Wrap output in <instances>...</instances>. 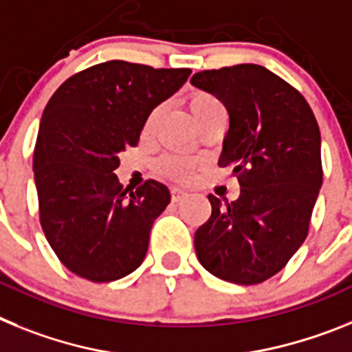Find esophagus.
<instances>
[{
    "label": "esophagus",
    "instance_id": "esophagus-1",
    "mask_svg": "<svg viewBox=\"0 0 352 352\" xmlns=\"http://www.w3.org/2000/svg\"><path fill=\"white\" fill-rule=\"evenodd\" d=\"M186 197H188V193H186V191H182V189H179V188L172 189V201H173V204H177V201H180V200H184Z\"/></svg>",
    "mask_w": 352,
    "mask_h": 352
}]
</instances>
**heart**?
<instances>
[{
	"mask_svg": "<svg viewBox=\"0 0 352 352\" xmlns=\"http://www.w3.org/2000/svg\"><path fill=\"white\" fill-rule=\"evenodd\" d=\"M188 106L197 124L204 120V118L210 117V115H216V113H227L221 100L218 97H214L212 94H209V91H193L188 99ZM155 115H157V111L151 115V118L146 122V129L151 127ZM195 164L197 163H195L193 159L182 157V155H164V157L157 161L159 172L175 180H184L191 177Z\"/></svg>",
	"mask_w": 352,
	"mask_h": 352,
	"instance_id": "1",
	"label": "heart"
}]
</instances>
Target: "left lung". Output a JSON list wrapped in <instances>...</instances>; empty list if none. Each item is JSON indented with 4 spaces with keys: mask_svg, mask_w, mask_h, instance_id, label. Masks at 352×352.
I'll use <instances>...</instances> for the list:
<instances>
[{
    "mask_svg": "<svg viewBox=\"0 0 352 352\" xmlns=\"http://www.w3.org/2000/svg\"><path fill=\"white\" fill-rule=\"evenodd\" d=\"M191 85L230 117L219 166H234L237 200L209 195L210 218L195 234L200 264L237 285L282 271L307 239L322 184L320 133L305 97L271 70L241 63L201 70Z\"/></svg>",
    "mask_w": 352,
    "mask_h": 352,
    "instance_id": "8db88e82",
    "label": "left lung"
}]
</instances>
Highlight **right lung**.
Masks as SVG:
<instances>
[{
  "label": "right lung",
  "instance_id": "obj_1",
  "mask_svg": "<svg viewBox=\"0 0 352 352\" xmlns=\"http://www.w3.org/2000/svg\"><path fill=\"white\" fill-rule=\"evenodd\" d=\"M189 74L111 60L70 76L49 99L33 154L38 212L47 243L78 276L115 282L145 258L170 191L157 180L124 189L118 154L138 145L152 109Z\"/></svg>",
  "mask_w": 352,
  "mask_h": 352
}]
</instances>
